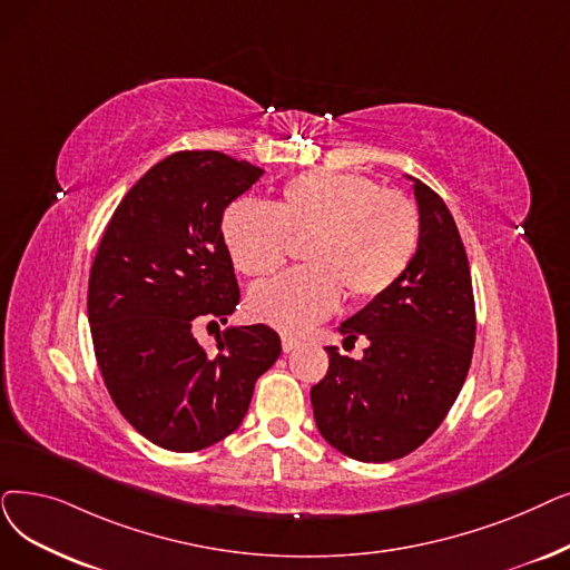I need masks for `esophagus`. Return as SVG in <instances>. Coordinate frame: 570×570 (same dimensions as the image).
I'll list each match as a JSON object with an SVG mask.
<instances>
[{
  "label": "esophagus",
  "instance_id": "1",
  "mask_svg": "<svg viewBox=\"0 0 570 570\" xmlns=\"http://www.w3.org/2000/svg\"><path fill=\"white\" fill-rule=\"evenodd\" d=\"M301 344V340L298 337H293V335H284L282 337V350L288 354V352H293L295 350V346H298Z\"/></svg>",
  "mask_w": 570,
  "mask_h": 570
}]
</instances>
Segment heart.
<instances>
[{"label":"heart","mask_w":570,"mask_h":570,"mask_svg":"<svg viewBox=\"0 0 570 570\" xmlns=\"http://www.w3.org/2000/svg\"><path fill=\"white\" fill-rule=\"evenodd\" d=\"M220 235L233 265L252 279L275 275L291 239H307V265L256 286L249 298L263 324L303 333L337 309L342 291L352 303H370L399 284L422 244V216L370 177L307 171L286 181L272 207L233 203Z\"/></svg>","instance_id":"heart-1"}]
</instances>
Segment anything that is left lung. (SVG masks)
Instances as JSON below:
<instances>
[{"mask_svg": "<svg viewBox=\"0 0 570 570\" xmlns=\"http://www.w3.org/2000/svg\"><path fill=\"white\" fill-rule=\"evenodd\" d=\"M422 244L389 293L340 333L370 342L361 361L326 346L328 373L312 386L318 433L350 459L384 463L424 444L452 410L475 346V295L454 218L442 197L414 181Z\"/></svg>", "mask_w": 570, "mask_h": 570, "instance_id": "1", "label": "left lung"}]
</instances>
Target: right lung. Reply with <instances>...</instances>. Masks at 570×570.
I'll return each mask as SVG.
<instances>
[{"instance_id":"right-lung-1","label":"right lung","mask_w":570,"mask_h":570,"mask_svg":"<svg viewBox=\"0 0 570 570\" xmlns=\"http://www.w3.org/2000/svg\"><path fill=\"white\" fill-rule=\"evenodd\" d=\"M263 169L218 151L171 154L126 193L88 279L95 358L120 414L169 452L230 435L256 380L282 354L265 324L228 328L214 354L195 328H218L239 303L220 235L226 207Z\"/></svg>"}]
</instances>
